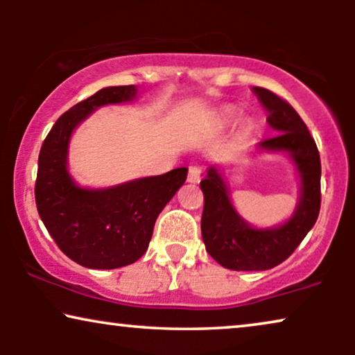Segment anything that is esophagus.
Listing matches in <instances>:
<instances>
[{"instance_id": "34e87169", "label": "esophagus", "mask_w": 355, "mask_h": 355, "mask_svg": "<svg viewBox=\"0 0 355 355\" xmlns=\"http://www.w3.org/2000/svg\"><path fill=\"white\" fill-rule=\"evenodd\" d=\"M202 178V168L200 166H191L189 168V173H187V181L196 184L200 181Z\"/></svg>"}]
</instances>
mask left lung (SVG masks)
Segmentation results:
<instances>
[{"instance_id": "1", "label": "left lung", "mask_w": 355, "mask_h": 355, "mask_svg": "<svg viewBox=\"0 0 355 355\" xmlns=\"http://www.w3.org/2000/svg\"><path fill=\"white\" fill-rule=\"evenodd\" d=\"M254 92L268 111L266 121L276 132L261 140L260 145L266 150H286L293 155L302 181V197L293 218L283 226L254 230L241 220L231 205L227 189L216 169L208 171L200 182L202 237L208 254L221 266L236 271L270 270L283 263L312 230L322 203V163L307 125L279 95L263 87H254Z\"/></svg>"}]
</instances>
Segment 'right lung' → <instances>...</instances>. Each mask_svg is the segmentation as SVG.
<instances>
[{"label":"right lung","instance_id":"obj_1","mask_svg":"<svg viewBox=\"0 0 355 355\" xmlns=\"http://www.w3.org/2000/svg\"><path fill=\"white\" fill-rule=\"evenodd\" d=\"M134 85L106 87L60 116L38 155L37 210L64 255L85 268L113 270L137 261L148 249L155 221L187 178L186 168L123 186L80 189L66 169L67 144L92 111L135 96Z\"/></svg>","mask_w":355,"mask_h":355}]
</instances>
